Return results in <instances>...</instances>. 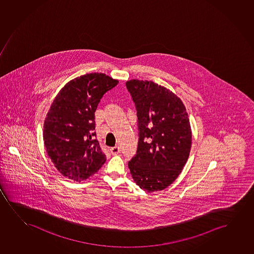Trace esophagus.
Returning a JSON list of instances; mask_svg holds the SVG:
<instances>
[{"label": "esophagus", "mask_w": 254, "mask_h": 254, "mask_svg": "<svg viewBox=\"0 0 254 254\" xmlns=\"http://www.w3.org/2000/svg\"><path fill=\"white\" fill-rule=\"evenodd\" d=\"M110 151H111V153L113 155H116V154H118L121 152V148H120L119 146H115L114 147H112Z\"/></svg>", "instance_id": "1"}]
</instances>
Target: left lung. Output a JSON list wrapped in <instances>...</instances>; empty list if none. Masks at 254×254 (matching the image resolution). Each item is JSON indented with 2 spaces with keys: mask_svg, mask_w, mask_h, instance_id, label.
Masks as SVG:
<instances>
[{
  "mask_svg": "<svg viewBox=\"0 0 254 254\" xmlns=\"http://www.w3.org/2000/svg\"><path fill=\"white\" fill-rule=\"evenodd\" d=\"M135 104L139 140L128 162L136 184L148 192L174 182L188 161L191 130L188 113L177 95L148 80L127 81Z\"/></svg>",
  "mask_w": 254,
  "mask_h": 254,
  "instance_id": "1",
  "label": "left lung"
}]
</instances>
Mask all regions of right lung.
I'll return each mask as SVG.
<instances>
[{
    "label": "right lung",
    "instance_id": "1",
    "mask_svg": "<svg viewBox=\"0 0 254 254\" xmlns=\"http://www.w3.org/2000/svg\"><path fill=\"white\" fill-rule=\"evenodd\" d=\"M105 73L77 77L64 86L53 101L44 122L46 151L63 176L80 182L106 161L96 132L94 112L106 92L118 84Z\"/></svg>",
    "mask_w": 254,
    "mask_h": 254
}]
</instances>
